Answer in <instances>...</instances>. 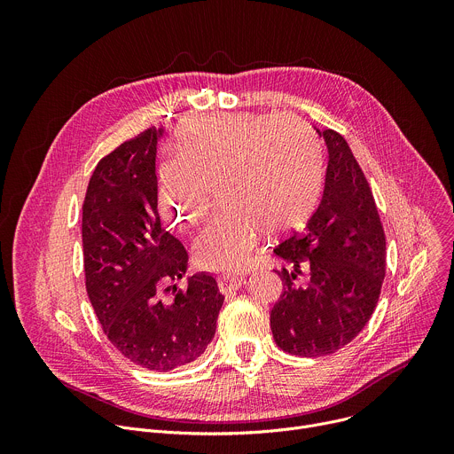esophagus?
Here are the masks:
<instances>
[{
    "instance_id": "34e87169",
    "label": "esophagus",
    "mask_w": 454,
    "mask_h": 454,
    "mask_svg": "<svg viewBox=\"0 0 454 454\" xmlns=\"http://www.w3.org/2000/svg\"><path fill=\"white\" fill-rule=\"evenodd\" d=\"M217 286H219V291L223 294H231V293H235L237 289H240L244 286V277H240V275H226V277H221L217 280Z\"/></svg>"
}]
</instances>
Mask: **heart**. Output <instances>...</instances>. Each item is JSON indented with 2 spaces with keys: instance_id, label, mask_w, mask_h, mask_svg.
Masks as SVG:
<instances>
[{
  "instance_id": "b5f03b06",
  "label": "heart",
  "mask_w": 454,
  "mask_h": 454,
  "mask_svg": "<svg viewBox=\"0 0 454 454\" xmlns=\"http://www.w3.org/2000/svg\"><path fill=\"white\" fill-rule=\"evenodd\" d=\"M321 184V144L301 120L214 114L184 129L177 154L160 167L158 198L172 226L192 228L217 190L223 210L193 240V254L205 270L231 273L249 264L264 230L300 228Z\"/></svg>"
}]
</instances>
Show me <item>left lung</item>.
<instances>
[{"mask_svg": "<svg viewBox=\"0 0 454 454\" xmlns=\"http://www.w3.org/2000/svg\"><path fill=\"white\" fill-rule=\"evenodd\" d=\"M319 135L329 149L321 201L307 226L275 247L294 270L278 271L284 289L271 333L284 352L300 357L348 345L372 317L386 273V237L370 184L340 133Z\"/></svg>", "mask_w": 454, "mask_h": 454, "instance_id": "left-lung-1", "label": "left lung"}]
</instances>
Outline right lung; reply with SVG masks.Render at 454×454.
Listing matches in <instances>:
<instances>
[{
	"label": "right lung",
	"mask_w": 454,
	"mask_h": 454,
	"mask_svg": "<svg viewBox=\"0 0 454 454\" xmlns=\"http://www.w3.org/2000/svg\"><path fill=\"white\" fill-rule=\"evenodd\" d=\"M160 138L161 129H145L98 161L82 205V247L86 291L107 340L135 364L168 372L207 350L224 296L207 273L176 284L188 254L158 214Z\"/></svg>",
	"instance_id": "obj_1"
}]
</instances>
